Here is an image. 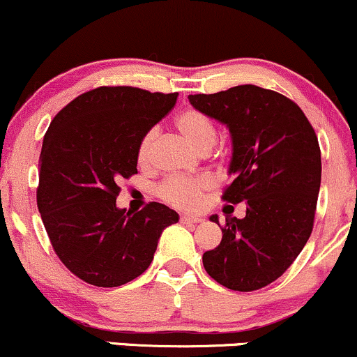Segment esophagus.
<instances>
[{
    "label": "esophagus",
    "instance_id": "obj_1",
    "mask_svg": "<svg viewBox=\"0 0 357 357\" xmlns=\"http://www.w3.org/2000/svg\"><path fill=\"white\" fill-rule=\"evenodd\" d=\"M180 222H182V224H197V222H200V219L199 217H194V215H188V213H182V215H180Z\"/></svg>",
    "mask_w": 357,
    "mask_h": 357
}]
</instances>
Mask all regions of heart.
<instances>
[{
    "label": "heart",
    "mask_w": 357,
    "mask_h": 357,
    "mask_svg": "<svg viewBox=\"0 0 357 357\" xmlns=\"http://www.w3.org/2000/svg\"><path fill=\"white\" fill-rule=\"evenodd\" d=\"M175 127L188 144L199 152H208L217 140V127L207 113L197 108H187L175 116ZM157 140V128H150L142 135L137 146V160L140 165H149L152 160L153 145ZM211 188V180L205 177H170L158 187V197L163 202L183 211H194L202 202L205 190Z\"/></svg>",
    "instance_id": "obj_1"
}]
</instances>
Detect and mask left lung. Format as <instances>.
<instances>
[{
  "label": "left lung",
  "mask_w": 357,
  "mask_h": 357,
  "mask_svg": "<svg viewBox=\"0 0 357 357\" xmlns=\"http://www.w3.org/2000/svg\"><path fill=\"white\" fill-rule=\"evenodd\" d=\"M188 102L227 125L236 178L222 199L247 204L244 219L225 217L220 244L204 254V267L224 287L257 291L279 279L311 237L321 187L316 132L292 100L255 85L190 95ZM211 220L219 224L217 215Z\"/></svg>",
  "instance_id": "8db88e82"
}]
</instances>
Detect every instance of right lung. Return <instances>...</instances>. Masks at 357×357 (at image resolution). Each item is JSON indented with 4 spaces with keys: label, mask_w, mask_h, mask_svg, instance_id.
<instances>
[{
    "label": "right lung",
    "mask_w": 357,
    "mask_h": 357,
    "mask_svg": "<svg viewBox=\"0 0 357 357\" xmlns=\"http://www.w3.org/2000/svg\"><path fill=\"white\" fill-rule=\"evenodd\" d=\"M178 93L100 86L56 113L40 155L38 211L54 252L96 287H119L149 269L163 229L178 222L167 205L116 207L120 180L137 174V146L174 108Z\"/></svg>",
    "instance_id": "right-lung-1"
}]
</instances>
